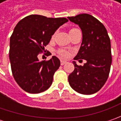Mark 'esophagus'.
Listing matches in <instances>:
<instances>
[{
    "label": "esophagus",
    "instance_id": "34e87169",
    "mask_svg": "<svg viewBox=\"0 0 121 121\" xmlns=\"http://www.w3.org/2000/svg\"><path fill=\"white\" fill-rule=\"evenodd\" d=\"M66 63H67L66 61H64V60H61V61H60V65H64L65 64H66Z\"/></svg>",
    "mask_w": 121,
    "mask_h": 121
}]
</instances>
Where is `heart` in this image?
<instances>
[{"label":"heart","mask_w":121,"mask_h":121,"mask_svg":"<svg viewBox=\"0 0 121 121\" xmlns=\"http://www.w3.org/2000/svg\"><path fill=\"white\" fill-rule=\"evenodd\" d=\"M75 29H76V28H72V29H71L70 31H69V32L70 31H71L73 30H75ZM58 54H59V55L62 57V58H67L69 56V53L67 51H65V50H60L59 51H58Z\"/></svg>","instance_id":"1"}]
</instances>
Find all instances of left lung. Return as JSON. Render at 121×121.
<instances>
[{
    "label": "left lung",
    "instance_id": "8db88e82",
    "mask_svg": "<svg viewBox=\"0 0 121 121\" xmlns=\"http://www.w3.org/2000/svg\"><path fill=\"white\" fill-rule=\"evenodd\" d=\"M79 26L82 43L74 60H86L83 66L73 61L75 69L69 75V83L77 92L92 94L103 87L109 75L112 63L110 40L104 25L89 14L68 17Z\"/></svg>",
    "mask_w": 121,
    "mask_h": 121
}]
</instances>
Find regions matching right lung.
Returning <instances> with one entry per match:
<instances>
[{
	"instance_id": "1",
	"label": "right lung",
	"mask_w": 121,
	"mask_h": 121,
	"mask_svg": "<svg viewBox=\"0 0 121 121\" xmlns=\"http://www.w3.org/2000/svg\"><path fill=\"white\" fill-rule=\"evenodd\" d=\"M67 21L66 18L31 15L15 26L10 38L9 59L13 77L24 91L38 94L52 85L60 60L53 56L49 60L39 61L38 55L58 27Z\"/></svg>"
}]
</instances>
